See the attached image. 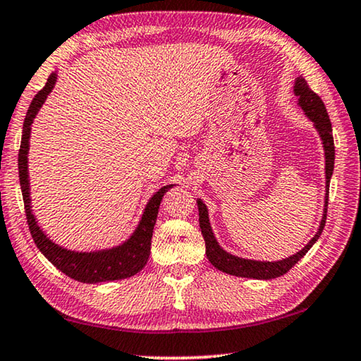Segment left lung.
Wrapping results in <instances>:
<instances>
[{
	"mask_svg": "<svg viewBox=\"0 0 361 361\" xmlns=\"http://www.w3.org/2000/svg\"><path fill=\"white\" fill-rule=\"evenodd\" d=\"M293 93L298 98V106L303 109V113L308 116V119L312 121L314 129L318 130L321 137V142H323V149H324V171H326V193H324V209H323V218H321V223L316 234L313 235L312 240H310L307 245H305L302 250L293 253L292 257L277 259V262H259V259H248L242 257H235L229 252H226L223 247L219 245V242L216 240L214 232L212 229V223H209V214L207 204L203 203L202 198L197 200L198 204V218H200V229H202V234L204 238V245H207V257L216 269L223 271V273L238 276V277H250V279H274V277H279L286 274L293 264L305 257L310 248L314 245V242L318 240L321 232L324 229L326 224V213H328V195H329V182L332 171H334V138H332V126L328 116V111L326 106L316 93L308 87L307 80L303 77H297L295 84H293Z\"/></svg>",
	"mask_w": 361,
	"mask_h": 361,
	"instance_id": "obj_1",
	"label": "left lung"
}]
</instances>
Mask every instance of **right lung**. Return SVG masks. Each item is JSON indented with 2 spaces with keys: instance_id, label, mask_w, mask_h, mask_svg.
Returning a JSON list of instances; mask_svg holds the SVG:
<instances>
[{
  "instance_id": "right-lung-1",
  "label": "right lung",
  "mask_w": 361,
  "mask_h": 361,
  "mask_svg": "<svg viewBox=\"0 0 361 361\" xmlns=\"http://www.w3.org/2000/svg\"><path fill=\"white\" fill-rule=\"evenodd\" d=\"M56 80L58 71H54L48 77L47 85L32 99L29 111H27V116L24 119V127H22V140L19 149V180L30 234L33 240H35L38 250L45 255L48 262L56 266L61 273L72 277V279L85 282V284H99V282L126 279V277L137 274L147 264L149 250H152V237L154 224H157L159 203H161L164 193L169 188H173L174 184L164 185L157 193H153L152 198L145 204V209H143L142 218L138 221L135 231L132 232L129 238H126L123 243H119V245L99 248V250L92 252H77L71 250V248L61 247L59 243L53 242L45 234V231L38 226V221L32 209L29 149L33 119H35L38 111L43 106V103L47 102L49 93L53 92Z\"/></svg>"
}]
</instances>
